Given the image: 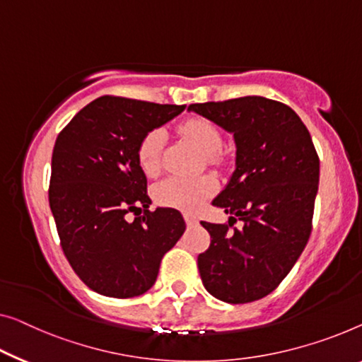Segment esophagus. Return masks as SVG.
<instances>
[{"instance_id":"1","label":"esophagus","mask_w":362,"mask_h":362,"mask_svg":"<svg viewBox=\"0 0 362 362\" xmlns=\"http://www.w3.org/2000/svg\"><path fill=\"white\" fill-rule=\"evenodd\" d=\"M183 218H185L187 226H195L198 223L197 216H193V214H185V216H183Z\"/></svg>"}]
</instances>
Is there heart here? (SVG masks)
<instances>
[{"label":"heart","mask_w":362,"mask_h":362,"mask_svg":"<svg viewBox=\"0 0 362 362\" xmlns=\"http://www.w3.org/2000/svg\"><path fill=\"white\" fill-rule=\"evenodd\" d=\"M180 133L193 141L197 146L214 160L219 153L223 138L211 122L204 118H188L180 125ZM165 134L163 129H151L138 144L136 158L141 170L146 175H156L160 170V158ZM218 188L216 179L211 175L180 177L170 175L156 183L153 188L154 202L165 208H175L185 213H195L203 203L213 195Z\"/></svg>","instance_id":"1"}]
</instances>
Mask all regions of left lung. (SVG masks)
Segmentation results:
<instances>
[{
  "instance_id": "left-lung-1",
  "label": "left lung",
  "mask_w": 362,
  "mask_h": 362,
  "mask_svg": "<svg viewBox=\"0 0 362 362\" xmlns=\"http://www.w3.org/2000/svg\"><path fill=\"white\" fill-rule=\"evenodd\" d=\"M234 134L235 170L213 204L229 224L202 226L211 235L198 255L203 286L216 299L245 304L265 298L291 272L309 240L320 160L309 129L291 107L260 95L192 104ZM245 224L230 231L235 221Z\"/></svg>"
}]
</instances>
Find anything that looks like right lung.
<instances>
[{
  "mask_svg": "<svg viewBox=\"0 0 362 362\" xmlns=\"http://www.w3.org/2000/svg\"><path fill=\"white\" fill-rule=\"evenodd\" d=\"M183 110L102 95L58 134L48 202L64 257L95 293L117 299L146 293L164 253L185 230L177 209L149 211L148 180L136 158L144 134ZM128 212L133 221L124 218Z\"/></svg>",
  "mask_w": 362,
  "mask_h": 362,
  "instance_id": "right-lung-1",
  "label": "right lung"
}]
</instances>
